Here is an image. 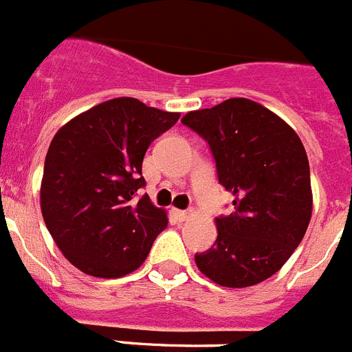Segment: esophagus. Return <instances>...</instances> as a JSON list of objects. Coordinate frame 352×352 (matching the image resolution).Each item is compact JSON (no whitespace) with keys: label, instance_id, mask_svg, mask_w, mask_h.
<instances>
[{"label":"esophagus","instance_id":"esophagus-1","mask_svg":"<svg viewBox=\"0 0 352 352\" xmlns=\"http://www.w3.org/2000/svg\"><path fill=\"white\" fill-rule=\"evenodd\" d=\"M173 214H175V218L179 219V221H188V219L193 218V214L189 212V210H179V209H175V210H173Z\"/></svg>","mask_w":352,"mask_h":352}]
</instances>
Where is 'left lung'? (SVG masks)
<instances>
[{"mask_svg": "<svg viewBox=\"0 0 352 352\" xmlns=\"http://www.w3.org/2000/svg\"><path fill=\"white\" fill-rule=\"evenodd\" d=\"M182 124L209 143L234 212L216 218L212 248L197 267L221 287L244 289L278 273L311 218L310 164L296 131L255 100L235 97L189 111Z\"/></svg>", "mask_w": 352, "mask_h": 352, "instance_id": "8db88e82", "label": "left lung"}]
</instances>
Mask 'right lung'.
<instances>
[{
    "label": "right lung",
    "mask_w": 352,
    "mask_h": 352,
    "mask_svg": "<svg viewBox=\"0 0 352 352\" xmlns=\"http://www.w3.org/2000/svg\"><path fill=\"white\" fill-rule=\"evenodd\" d=\"M179 117L117 97L79 113L54 134L41 184L42 216L63 256L85 274L133 273L166 228V210L146 195L136 200V191L145 186L146 148Z\"/></svg>",
    "instance_id": "obj_1"
}]
</instances>
